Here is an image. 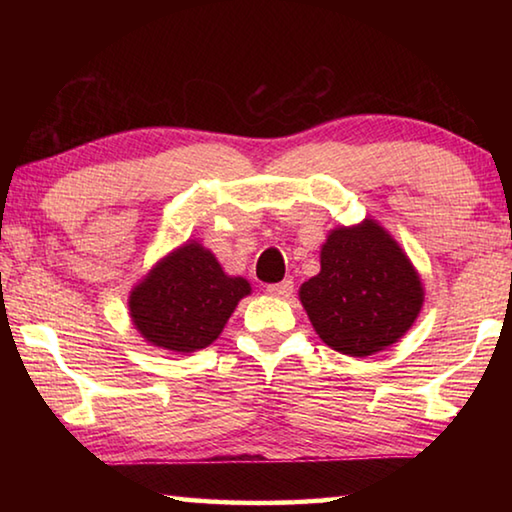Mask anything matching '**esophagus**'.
<instances>
[{
    "mask_svg": "<svg viewBox=\"0 0 512 512\" xmlns=\"http://www.w3.org/2000/svg\"><path fill=\"white\" fill-rule=\"evenodd\" d=\"M266 291L271 293V296H275V298H289L291 293H293V280H282V282H277V284H268L266 287Z\"/></svg>",
    "mask_w": 512,
    "mask_h": 512,
    "instance_id": "34e87169",
    "label": "esophagus"
}]
</instances>
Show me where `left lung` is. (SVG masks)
<instances>
[{
	"instance_id": "1",
	"label": "left lung",
	"mask_w": 512,
	"mask_h": 512,
	"mask_svg": "<svg viewBox=\"0 0 512 512\" xmlns=\"http://www.w3.org/2000/svg\"><path fill=\"white\" fill-rule=\"evenodd\" d=\"M300 302L329 348L368 357L409 332L424 289L400 244L366 219L329 232L320 248V273L302 284Z\"/></svg>"
}]
</instances>
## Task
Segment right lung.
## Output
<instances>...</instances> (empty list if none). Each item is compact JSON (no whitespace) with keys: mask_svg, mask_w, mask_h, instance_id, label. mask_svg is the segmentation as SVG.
<instances>
[{"mask_svg":"<svg viewBox=\"0 0 512 512\" xmlns=\"http://www.w3.org/2000/svg\"><path fill=\"white\" fill-rule=\"evenodd\" d=\"M248 293V280L225 275L210 250L187 241L144 275L131 291L128 309L144 341L187 354L219 339Z\"/></svg>","mask_w":512,"mask_h":512,"instance_id":"obj_1","label":"right lung"}]
</instances>
